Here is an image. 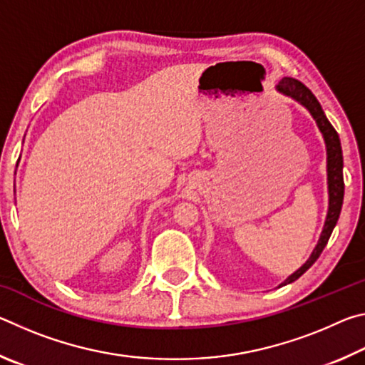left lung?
Instances as JSON below:
<instances>
[{"mask_svg": "<svg viewBox=\"0 0 365 365\" xmlns=\"http://www.w3.org/2000/svg\"><path fill=\"white\" fill-rule=\"evenodd\" d=\"M275 90L279 93L285 95L292 100L298 101L301 106H304L309 114L312 115V119L316 120L320 133H322L325 141V150H327V185H329V211H327L325 224L320 233L319 242L316 248L311 252L307 261L301 265V267L293 272L285 282H282L279 287H285L288 283L298 280L304 272L311 267V265L317 261L320 252L324 251L329 242L330 235L335 228L339 212H341L343 206V196H344V182H343V153H341V143H339V137L331 123L327 119L325 113L322 110V106L317 101V98L312 95V91L307 88L306 85H302L299 80L292 77H283L279 85L275 86Z\"/></svg>", "mask_w": 365, "mask_h": 365, "instance_id": "8db88e82", "label": "left lung"}]
</instances>
